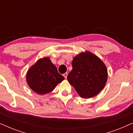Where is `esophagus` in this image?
<instances>
[{
    "instance_id": "esophagus-1",
    "label": "esophagus",
    "mask_w": 133,
    "mask_h": 133,
    "mask_svg": "<svg viewBox=\"0 0 133 133\" xmlns=\"http://www.w3.org/2000/svg\"><path fill=\"white\" fill-rule=\"evenodd\" d=\"M63 76H64V77L65 78V79H66L67 76H68V73H67V72H65V73H64V74H63Z\"/></svg>"
}]
</instances>
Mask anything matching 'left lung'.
Instances as JSON below:
<instances>
[{
	"label": "left lung",
	"instance_id": "obj_1",
	"mask_svg": "<svg viewBox=\"0 0 133 133\" xmlns=\"http://www.w3.org/2000/svg\"><path fill=\"white\" fill-rule=\"evenodd\" d=\"M72 66L67 79L81 97H94L104 88L108 72L97 56L89 51L82 52L74 58Z\"/></svg>",
	"mask_w": 133,
	"mask_h": 133
}]
</instances>
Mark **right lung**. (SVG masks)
Here are the masks:
<instances>
[{"label": "right lung", "instance_id": "obj_1", "mask_svg": "<svg viewBox=\"0 0 133 133\" xmlns=\"http://www.w3.org/2000/svg\"><path fill=\"white\" fill-rule=\"evenodd\" d=\"M64 79L48 57L39 59L26 74V82L29 87L39 94L51 92Z\"/></svg>", "mask_w": 133, "mask_h": 133}]
</instances>
